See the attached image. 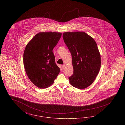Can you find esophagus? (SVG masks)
Masks as SVG:
<instances>
[{
	"mask_svg": "<svg viewBox=\"0 0 125 125\" xmlns=\"http://www.w3.org/2000/svg\"><path fill=\"white\" fill-rule=\"evenodd\" d=\"M61 66H62V69H64L65 68V65H61Z\"/></svg>",
	"mask_w": 125,
	"mask_h": 125,
	"instance_id": "esophagus-1",
	"label": "esophagus"
}]
</instances>
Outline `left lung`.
<instances>
[{"label": "left lung", "instance_id": "1", "mask_svg": "<svg viewBox=\"0 0 125 125\" xmlns=\"http://www.w3.org/2000/svg\"><path fill=\"white\" fill-rule=\"evenodd\" d=\"M63 38L72 55V86L84 89L94 82L101 67V55L94 39L84 32H66Z\"/></svg>", "mask_w": 125, "mask_h": 125}]
</instances>
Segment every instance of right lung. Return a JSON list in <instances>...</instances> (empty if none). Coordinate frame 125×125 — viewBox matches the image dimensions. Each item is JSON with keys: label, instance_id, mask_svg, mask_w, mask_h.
Returning a JSON list of instances; mask_svg holds the SVG:
<instances>
[{"label": "right lung", "instance_id": "add662e5", "mask_svg": "<svg viewBox=\"0 0 125 125\" xmlns=\"http://www.w3.org/2000/svg\"><path fill=\"white\" fill-rule=\"evenodd\" d=\"M62 35L56 32H41L27 44L23 54L24 68L31 82L40 89L54 83L60 72L52 52Z\"/></svg>", "mask_w": 125, "mask_h": 125}]
</instances>
